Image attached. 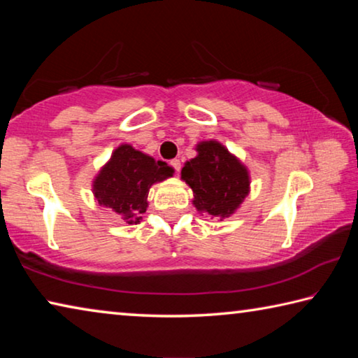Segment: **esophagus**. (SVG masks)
Here are the masks:
<instances>
[{
	"label": "esophagus",
	"mask_w": 358,
	"mask_h": 358,
	"mask_svg": "<svg viewBox=\"0 0 358 358\" xmlns=\"http://www.w3.org/2000/svg\"><path fill=\"white\" fill-rule=\"evenodd\" d=\"M171 166L175 169V172H180V169H181L180 159H172V161H171Z\"/></svg>",
	"instance_id": "34e87169"
}]
</instances>
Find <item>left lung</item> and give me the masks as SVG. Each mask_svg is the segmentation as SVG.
<instances>
[{
  "label": "left lung",
  "instance_id": "left-lung-1",
  "mask_svg": "<svg viewBox=\"0 0 358 358\" xmlns=\"http://www.w3.org/2000/svg\"><path fill=\"white\" fill-rule=\"evenodd\" d=\"M197 156L181 169V178L194 192L199 211L227 217L240 207L250 192V173L220 142L197 145Z\"/></svg>",
  "mask_w": 358,
  "mask_h": 358
}]
</instances>
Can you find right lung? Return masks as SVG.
Listing matches in <instances>:
<instances>
[{
	"mask_svg": "<svg viewBox=\"0 0 358 358\" xmlns=\"http://www.w3.org/2000/svg\"><path fill=\"white\" fill-rule=\"evenodd\" d=\"M173 169L124 143L113 151L110 161L93 181L98 202L112 208L128 224H137L147 211L151 185L172 177Z\"/></svg>",
	"mask_w": 358,
	"mask_h": 358,
	"instance_id": "add662e5",
	"label": "right lung"
}]
</instances>
